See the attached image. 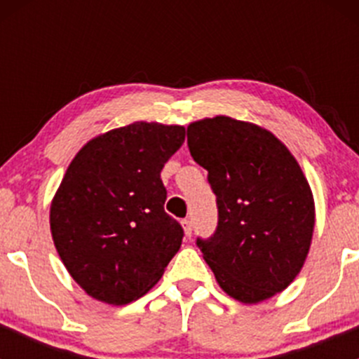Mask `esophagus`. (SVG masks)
I'll list each match as a JSON object with an SVG mask.
<instances>
[{"label": "esophagus", "instance_id": "1", "mask_svg": "<svg viewBox=\"0 0 359 359\" xmlns=\"http://www.w3.org/2000/svg\"><path fill=\"white\" fill-rule=\"evenodd\" d=\"M182 227H184V234H186L187 238H191V234H193V222H191L189 219H184Z\"/></svg>", "mask_w": 359, "mask_h": 359}]
</instances>
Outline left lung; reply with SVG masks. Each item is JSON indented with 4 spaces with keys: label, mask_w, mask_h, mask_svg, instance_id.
Here are the masks:
<instances>
[{
    "label": "left lung",
    "mask_w": 359,
    "mask_h": 359,
    "mask_svg": "<svg viewBox=\"0 0 359 359\" xmlns=\"http://www.w3.org/2000/svg\"><path fill=\"white\" fill-rule=\"evenodd\" d=\"M187 146L217 196L215 234L196 243L219 287L243 304L283 292L306 262L316 220L297 159L269 130L229 116L191 123Z\"/></svg>",
    "instance_id": "left-lung-1"
}]
</instances>
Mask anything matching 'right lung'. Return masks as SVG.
Instances as JSON below:
<instances>
[{
    "label": "right lung",
    "mask_w": 359,
    "mask_h": 359,
    "mask_svg": "<svg viewBox=\"0 0 359 359\" xmlns=\"http://www.w3.org/2000/svg\"><path fill=\"white\" fill-rule=\"evenodd\" d=\"M186 140L180 125L135 121L78 151L50 205L60 260L90 297L125 306L147 293L182 245L165 212L161 170Z\"/></svg>",
    "instance_id": "right-lung-1"
}]
</instances>
